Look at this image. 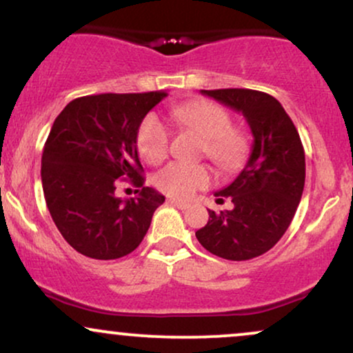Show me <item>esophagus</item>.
Segmentation results:
<instances>
[{
    "label": "esophagus",
    "mask_w": 353,
    "mask_h": 353,
    "mask_svg": "<svg viewBox=\"0 0 353 353\" xmlns=\"http://www.w3.org/2000/svg\"><path fill=\"white\" fill-rule=\"evenodd\" d=\"M168 203L172 204V206H175V208H178V210H188L190 208V204L188 203H185V201H180V199H168Z\"/></svg>",
    "instance_id": "obj_1"
}]
</instances>
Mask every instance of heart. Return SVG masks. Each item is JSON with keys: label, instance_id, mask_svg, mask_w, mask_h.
<instances>
[{"label": "heart", "instance_id": "heart-1", "mask_svg": "<svg viewBox=\"0 0 353 353\" xmlns=\"http://www.w3.org/2000/svg\"><path fill=\"white\" fill-rule=\"evenodd\" d=\"M173 119L185 129L203 137L201 154L217 167L230 170L242 162L247 152L245 136L230 128V114L219 104L211 101H193L180 104L172 110ZM137 150L143 162L157 165L168 154V130L155 116H147L137 130ZM211 172L206 165L168 163L154 178V183L168 196L186 199L198 190L206 188Z\"/></svg>", "mask_w": 353, "mask_h": 353}]
</instances>
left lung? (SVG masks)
I'll list each match as a JSON object with an SVG mask.
<instances>
[{"mask_svg": "<svg viewBox=\"0 0 353 353\" xmlns=\"http://www.w3.org/2000/svg\"><path fill=\"white\" fill-rule=\"evenodd\" d=\"M242 112L254 143L236 180L217 191V201L230 198L234 208L210 210L208 224L196 230L199 243L225 260H250L272 249L293 221L304 190L306 162L296 128L278 99L245 88L201 90Z\"/></svg>", "mask_w": 353, "mask_h": 353, "instance_id": "1", "label": "left lung"}]
</instances>
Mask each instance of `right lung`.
<instances>
[{
    "instance_id": "obj_1",
    "label": "right lung",
    "mask_w": 353,
    "mask_h": 353,
    "mask_svg": "<svg viewBox=\"0 0 353 353\" xmlns=\"http://www.w3.org/2000/svg\"><path fill=\"white\" fill-rule=\"evenodd\" d=\"M167 91L73 99L57 116L42 152V188L52 219L81 255L114 260L136 250L165 196L143 186L137 130ZM136 199L114 194L120 178Z\"/></svg>"
}]
</instances>
